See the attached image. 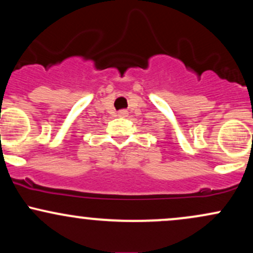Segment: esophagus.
Wrapping results in <instances>:
<instances>
[{
  "instance_id": "34e87169",
  "label": "esophagus",
  "mask_w": 253,
  "mask_h": 253,
  "mask_svg": "<svg viewBox=\"0 0 253 253\" xmlns=\"http://www.w3.org/2000/svg\"><path fill=\"white\" fill-rule=\"evenodd\" d=\"M127 115H128V112H127L126 109H121L118 112V117H120V118H126Z\"/></svg>"
}]
</instances>
